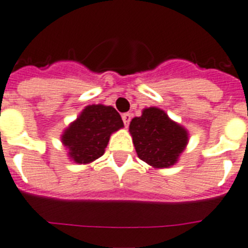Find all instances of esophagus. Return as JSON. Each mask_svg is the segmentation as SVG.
<instances>
[{
	"label": "esophagus",
	"mask_w": 248,
	"mask_h": 248,
	"mask_svg": "<svg viewBox=\"0 0 248 248\" xmlns=\"http://www.w3.org/2000/svg\"><path fill=\"white\" fill-rule=\"evenodd\" d=\"M131 119H132V115H131V113L127 112V113H124V115H122V121H124V126L128 127L129 122H131Z\"/></svg>",
	"instance_id": "34e87169"
}]
</instances>
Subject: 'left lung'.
<instances>
[{"mask_svg":"<svg viewBox=\"0 0 248 248\" xmlns=\"http://www.w3.org/2000/svg\"><path fill=\"white\" fill-rule=\"evenodd\" d=\"M133 144L140 159L155 168H168L188 143V132L160 108H144L142 116L129 124Z\"/></svg>","mask_w":248,"mask_h":248,"instance_id":"8db88e82","label":"left lung"}]
</instances>
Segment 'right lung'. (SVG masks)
<instances>
[{
	"mask_svg": "<svg viewBox=\"0 0 248 248\" xmlns=\"http://www.w3.org/2000/svg\"><path fill=\"white\" fill-rule=\"evenodd\" d=\"M124 127L121 116L112 106L89 105L62 136L69 157L88 164L104 155L111 133Z\"/></svg>",
	"mask_w": 248,
	"mask_h": 248,
	"instance_id": "right-lung-1",
	"label": "right lung"
}]
</instances>
